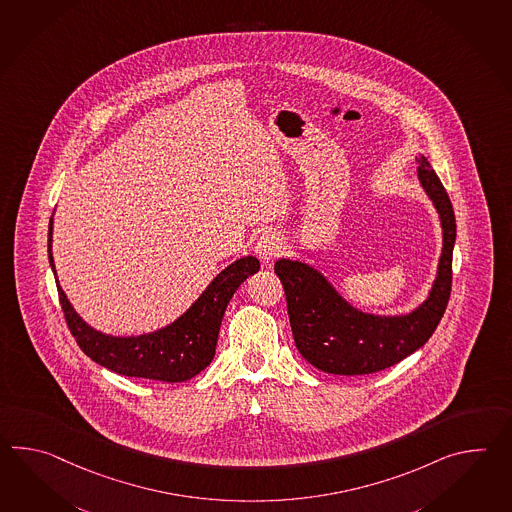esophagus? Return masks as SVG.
Masks as SVG:
<instances>
[{
  "instance_id": "1",
  "label": "esophagus",
  "mask_w": 512,
  "mask_h": 512,
  "mask_svg": "<svg viewBox=\"0 0 512 512\" xmlns=\"http://www.w3.org/2000/svg\"><path fill=\"white\" fill-rule=\"evenodd\" d=\"M255 253L261 259L262 264H272L283 253V240L277 233H262L261 239L255 246Z\"/></svg>"
}]
</instances>
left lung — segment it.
I'll list each match as a JSON object with an SVG mask.
<instances>
[{"mask_svg":"<svg viewBox=\"0 0 512 512\" xmlns=\"http://www.w3.org/2000/svg\"><path fill=\"white\" fill-rule=\"evenodd\" d=\"M419 180L443 222V255L432 294L402 318H378L347 305L323 275L301 262H275L283 283L297 351L330 375H371L421 349L432 338L452 292L455 215L450 196L426 158H417Z\"/></svg>","mask_w":512,"mask_h":512,"instance_id":"left-lung-1","label":"left lung"}]
</instances>
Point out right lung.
Returning a JSON list of instances; mask_svg holds the SVG:
<instances>
[{
    "label": "right lung",
    "mask_w": 512,
    "mask_h": 512,
    "mask_svg": "<svg viewBox=\"0 0 512 512\" xmlns=\"http://www.w3.org/2000/svg\"><path fill=\"white\" fill-rule=\"evenodd\" d=\"M47 251L51 268L55 272L51 257V222ZM259 268L261 264L255 257H244L233 262L209 284V288L182 318L176 319L167 329L139 338L104 336L90 329L77 316L60 286H57L58 299L71 336L77 341L82 353L90 356L93 362L128 378H148L176 384L193 378L211 364L215 356L218 330L229 299L239 284L259 272Z\"/></svg>",
    "instance_id": "1"
}]
</instances>
